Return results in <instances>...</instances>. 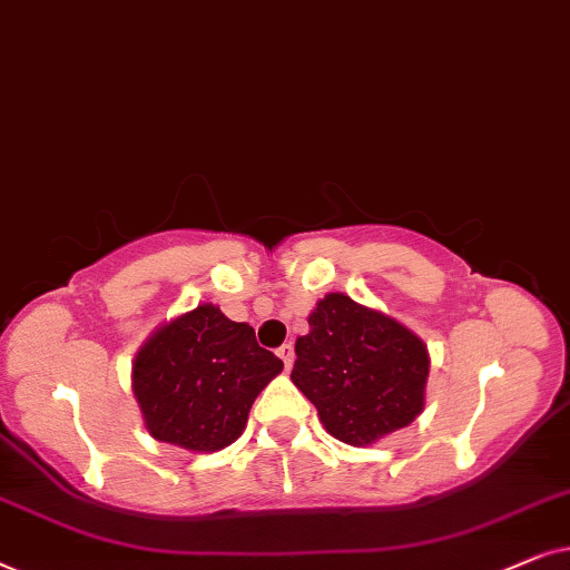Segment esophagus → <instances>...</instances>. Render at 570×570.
<instances>
[{
	"mask_svg": "<svg viewBox=\"0 0 570 570\" xmlns=\"http://www.w3.org/2000/svg\"><path fill=\"white\" fill-rule=\"evenodd\" d=\"M278 356H281V360H284L286 370H289L292 364H294V344H281L278 346Z\"/></svg>",
	"mask_w": 570,
	"mask_h": 570,
	"instance_id": "esophagus-1",
	"label": "esophagus"
}]
</instances>
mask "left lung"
I'll return each mask as SVG.
<instances>
[{
    "label": "left lung",
    "instance_id": "8db88e82",
    "mask_svg": "<svg viewBox=\"0 0 570 570\" xmlns=\"http://www.w3.org/2000/svg\"><path fill=\"white\" fill-rule=\"evenodd\" d=\"M297 338L292 381L313 401L325 430L348 445H367L406 428L424 406L428 346L375 309L328 294Z\"/></svg>",
    "mask_w": 570,
    "mask_h": 570
}]
</instances>
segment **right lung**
I'll use <instances>...</instances> for the list:
<instances>
[{"label":"right lung","mask_w":570,"mask_h":570,"mask_svg":"<svg viewBox=\"0 0 570 570\" xmlns=\"http://www.w3.org/2000/svg\"><path fill=\"white\" fill-rule=\"evenodd\" d=\"M281 367L253 325L200 305L148 338L135 356L132 389L156 440L218 451L242 435L249 406Z\"/></svg>","instance_id":"add662e5"}]
</instances>
